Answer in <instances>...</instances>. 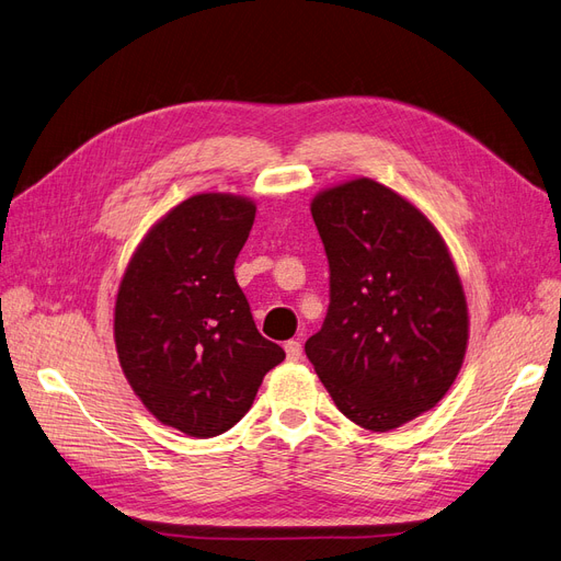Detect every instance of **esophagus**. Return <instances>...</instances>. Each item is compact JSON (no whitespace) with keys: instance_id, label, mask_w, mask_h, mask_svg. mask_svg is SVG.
<instances>
[{"instance_id":"34e87169","label":"esophagus","mask_w":561,"mask_h":561,"mask_svg":"<svg viewBox=\"0 0 561 561\" xmlns=\"http://www.w3.org/2000/svg\"><path fill=\"white\" fill-rule=\"evenodd\" d=\"M301 353H304V347H301V343H299V341H287V343H285V355H287V362H297V359H301Z\"/></svg>"}]
</instances>
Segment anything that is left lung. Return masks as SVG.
<instances>
[{
  "label": "left lung",
  "mask_w": 561,
  "mask_h": 561,
  "mask_svg": "<svg viewBox=\"0 0 561 561\" xmlns=\"http://www.w3.org/2000/svg\"><path fill=\"white\" fill-rule=\"evenodd\" d=\"M330 260V311L306 357L336 409L390 432L446 397L469 343V308L450 250L422 210L371 179L313 197Z\"/></svg>",
  "instance_id": "left-lung-1"
}]
</instances>
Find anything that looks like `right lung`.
<instances>
[{"instance_id": "1", "label": "right lung", "mask_w": 561, "mask_h": 561, "mask_svg": "<svg viewBox=\"0 0 561 561\" xmlns=\"http://www.w3.org/2000/svg\"><path fill=\"white\" fill-rule=\"evenodd\" d=\"M255 208L229 192L173 206L131 253L115 295L113 339L129 388L162 424L195 438L234 427L285 359L257 332L234 278Z\"/></svg>"}]
</instances>
